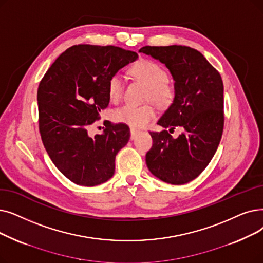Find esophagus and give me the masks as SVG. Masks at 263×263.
Segmentation results:
<instances>
[{
  "mask_svg": "<svg viewBox=\"0 0 263 263\" xmlns=\"http://www.w3.org/2000/svg\"><path fill=\"white\" fill-rule=\"evenodd\" d=\"M138 133H139V130H136L134 128H130V138H131V140H133Z\"/></svg>",
  "mask_w": 263,
  "mask_h": 263,
  "instance_id": "1",
  "label": "esophagus"
}]
</instances>
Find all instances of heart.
<instances>
[{"mask_svg":"<svg viewBox=\"0 0 263 263\" xmlns=\"http://www.w3.org/2000/svg\"><path fill=\"white\" fill-rule=\"evenodd\" d=\"M131 74L148 87L146 100L153 101L159 106H167L172 103L176 89L175 85L167 79V72L159 63L142 59L130 68ZM124 79L121 74H112L107 84V93L112 102H117L123 92ZM112 117L116 121L128 124L131 128H143L156 117L153 104L135 106L124 104L114 110Z\"/></svg>","mask_w":263,"mask_h":263,"instance_id":"heart-1","label":"heart"}]
</instances>
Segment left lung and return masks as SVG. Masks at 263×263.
Wrapping results in <instances>:
<instances>
[{
  "label": "left lung",
  "instance_id": "8db88e82",
  "mask_svg": "<svg viewBox=\"0 0 263 263\" xmlns=\"http://www.w3.org/2000/svg\"><path fill=\"white\" fill-rule=\"evenodd\" d=\"M140 52L164 63L176 89L173 103L158 121L164 130L149 132L154 143L146 154V164L155 176L168 184H186L209 165L221 140V76L200 51L187 46H145ZM176 126L184 127V132L174 139L169 133Z\"/></svg>",
  "mask_w": 263,
  "mask_h": 263
}]
</instances>
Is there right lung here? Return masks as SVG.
Returning <instances> with one entry per match:
<instances>
[{
  "mask_svg": "<svg viewBox=\"0 0 263 263\" xmlns=\"http://www.w3.org/2000/svg\"><path fill=\"white\" fill-rule=\"evenodd\" d=\"M138 53L117 46L79 44L62 52L45 73L37 89L39 129L51 161L81 186H97L115 172V158L130 139L124 123L106 125L103 133L88 128L108 106L107 84Z\"/></svg>",
  "mask_w": 263,
  "mask_h": 263,
  "instance_id": "add662e5",
  "label": "right lung"
}]
</instances>
